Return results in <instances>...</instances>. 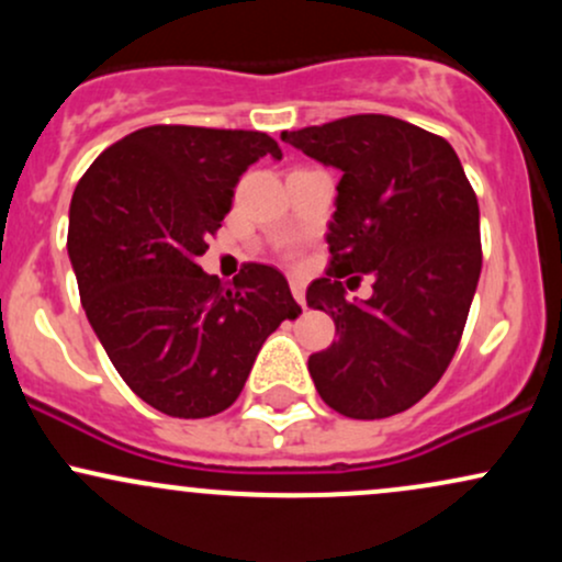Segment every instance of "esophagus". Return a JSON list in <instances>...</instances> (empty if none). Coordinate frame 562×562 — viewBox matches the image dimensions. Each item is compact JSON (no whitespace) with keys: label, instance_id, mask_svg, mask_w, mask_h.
<instances>
[{"label":"esophagus","instance_id":"obj_1","mask_svg":"<svg viewBox=\"0 0 562 562\" xmlns=\"http://www.w3.org/2000/svg\"><path fill=\"white\" fill-rule=\"evenodd\" d=\"M290 290H293V299L306 308V285L301 280H290Z\"/></svg>","mask_w":562,"mask_h":562}]
</instances>
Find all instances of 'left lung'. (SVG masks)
Here are the masks:
<instances>
[{
	"instance_id": "left-lung-1",
	"label": "left lung",
	"mask_w": 562,
	"mask_h": 562,
	"mask_svg": "<svg viewBox=\"0 0 562 562\" xmlns=\"http://www.w3.org/2000/svg\"><path fill=\"white\" fill-rule=\"evenodd\" d=\"M340 171L327 224L330 269L306 290L338 340L308 357L322 402L353 420L409 409L441 380L481 277L479 200L447 139L391 115L282 132ZM370 273L367 302L345 285Z\"/></svg>"
}]
</instances>
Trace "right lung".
I'll use <instances>...</instances> for the list:
<instances>
[{
	"instance_id": "obj_1",
	"label": "right lung",
	"mask_w": 562,
	"mask_h": 562,
	"mask_svg": "<svg viewBox=\"0 0 562 562\" xmlns=\"http://www.w3.org/2000/svg\"><path fill=\"white\" fill-rule=\"evenodd\" d=\"M282 158L261 132L147 126L89 166L68 214L81 306L119 375L169 417H211L240 396L263 340L301 306L274 267L224 285L198 267L243 171Z\"/></svg>"
}]
</instances>
